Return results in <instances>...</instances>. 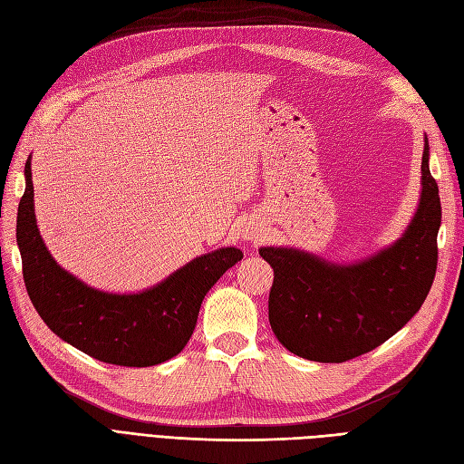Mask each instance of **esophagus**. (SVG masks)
<instances>
[{"instance_id": "obj_1", "label": "esophagus", "mask_w": 464, "mask_h": 464, "mask_svg": "<svg viewBox=\"0 0 464 464\" xmlns=\"http://www.w3.org/2000/svg\"><path fill=\"white\" fill-rule=\"evenodd\" d=\"M259 230L254 227V224H247L246 230H244V237L246 240H256V237H259Z\"/></svg>"}]
</instances>
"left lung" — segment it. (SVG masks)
I'll list each match as a JSON object with an SVG mask.
<instances>
[{
    "mask_svg": "<svg viewBox=\"0 0 464 464\" xmlns=\"http://www.w3.org/2000/svg\"><path fill=\"white\" fill-rule=\"evenodd\" d=\"M422 154V195L397 244L356 265H333L292 247H261L273 266L269 321L296 356L341 363L383 344L422 307L438 269L440 189Z\"/></svg>",
    "mask_w": 464,
    "mask_h": 464,
    "instance_id": "1",
    "label": "left lung"
}]
</instances>
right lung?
I'll return each mask as SVG.
<instances>
[{"mask_svg":"<svg viewBox=\"0 0 464 464\" xmlns=\"http://www.w3.org/2000/svg\"><path fill=\"white\" fill-rule=\"evenodd\" d=\"M19 203L17 244L34 310L72 346L116 366L149 368L181 353L198 325L205 294L244 254L222 247L193 259L141 294H108L82 285L52 259L34 218L31 159Z\"/></svg>","mask_w":464,"mask_h":464,"instance_id":"right-lung-1","label":"right lung"}]
</instances>
